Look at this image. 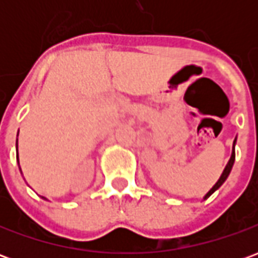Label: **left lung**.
<instances>
[{"mask_svg":"<svg viewBox=\"0 0 258 258\" xmlns=\"http://www.w3.org/2000/svg\"><path fill=\"white\" fill-rule=\"evenodd\" d=\"M235 142H236V138H235V141H233V151H232V155H231V159H229V162L227 163V166H225V168H224L221 177H220V179L217 181L216 185H214V186H213V188H211V189L209 190L207 194H206L205 199H207L209 196H211V195L214 194V192H216V190L218 189V188H220V186H221L224 182H225V179L228 178V175H229V173H231V170H232V166H233V162H235Z\"/></svg>","mask_w":258,"mask_h":258,"instance_id":"1","label":"left lung"}]
</instances>
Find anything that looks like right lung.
<instances>
[{
    "mask_svg": "<svg viewBox=\"0 0 258 258\" xmlns=\"http://www.w3.org/2000/svg\"><path fill=\"white\" fill-rule=\"evenodd\" d=\"M16 159L19 160V155H18V140H16ZM19 170H20V166H19ZM42 198H44V196H42ZM44 199H45V198H44Z\"/></svg>",
    "mask_w": 258,
    "mask_h": 258,
    "instance_id": "1",
    "label": "right lung"
}]
</instances>
